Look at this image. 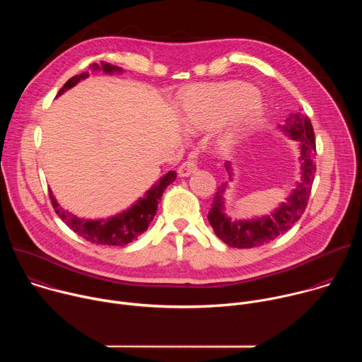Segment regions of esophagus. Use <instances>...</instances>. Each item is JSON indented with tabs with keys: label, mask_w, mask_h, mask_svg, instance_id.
I'll use <instances>...</instances> for the list:
<instances>
[{
	"label": "esophagus",
	"mask_w": 362,
	"mask_h": 362,
	"mask_svg": "<svg viewBox=\"0 0 362 362\" xmlns=\"http://www.w3.org/2000/svg\"><path fill=\"white\" fill-rule=\"evenodd\" d=\"M197 170V165H196V160H186L185 163H182L180 166H179V170H177V173H179V176H182V177H187V176H190L192 173H194Z\"/></svg>",
	"instance_id": "esophagus-1"
}]
</instances>
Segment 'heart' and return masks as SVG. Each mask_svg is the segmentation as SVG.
<instances>
[{
	"label": "heart",
	"instance_id": "heart-1",
	"mask_svg": "<svg viewBox=\"0 0 362 362\" xmlns=\"http://www.w3.org/2000/svg\"><path fill=\"white\" fill-rule=\"evenodd\" d=\"M222 139L235 143L264 115V101L253 86L242 81L202 84L186 88L179 100V117L189 132L206 130L230 116Z\"/></svg>",
	"mask_w": 362,
	"mask_h": 362
}]
</instances>
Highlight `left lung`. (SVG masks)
Wrapping results in <instances>:
<instances>
[{"label": "left lung", "instance_id": "left-lung-1", "mask_svg": "<svg viewBox=\"0 0 362 362\" xmlns=\"http://www.w3.org/2000/svg\"><path fill=\"white\" fill-rule=\"evenodd\" d=\"M278 129L298 141L299 148V163H300V180L296 183V187L292 189L291 194L282 202L278 208L267 216L252 218V219H239L232 221L225 214V192L228 189V182L222 183L215 193L212 208L209 211L208 219L212 225L216 236L232 247H255L265 245L279 235L288 232L302 216L311 187L314 183V176L317 172L315 166V134L313 123L305 115L295 113L278 124ZM229 182L233 180L232 163H225Z\"/></svg>", "mask_w": 362, "mask_h": 362}]
</instances>
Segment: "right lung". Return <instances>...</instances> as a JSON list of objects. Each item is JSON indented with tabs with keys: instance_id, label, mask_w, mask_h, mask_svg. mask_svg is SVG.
<instances>
[{
	"instance_id": "obj_1",
	"label": "right lung",
	"mask_w": 362,
	"mask_h": 362,
	"mask_svg": "<svg viewBox=\"0 0 362 362\" xmlns=\"http://www.w3.org/2000/svg\"><path fill=\"white\" fill-rule=\"evenodd\" d=\"M91 71H103L106 74H122L124 73L122 67L109 64V63H101L91 64ZM88 77V73H81L78 76L71 77L59 91L57 97L64 94L67 90L74 87L81 80H86ZM176 172L172 170L162 176L156 183H154L144 194L143 197H139L130 208L126 211L106 218V219H84L78 218L77 215H73L71 212L62 208L60 203L57 202L53 192L49 190V199L53 203V208L59 218L77 235L84 238L86 240L95 243V245H107V246H124L134 239L139 238L150 225L154 215L158 212V204L162 199V194L165 189L175 182Z\"/></svg>"
}]
</instances>
